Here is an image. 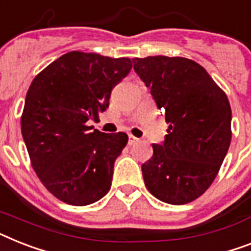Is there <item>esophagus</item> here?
<instances>
[{"label": "esophagus", "instance_id": "1", "mask_svg": "<svg viewBox=\"0 0 251 251\" xmlns=\"http://www.w3.org/2000/svg\"><path fill=\"white\" fill-rule=\"evenodd\" d=\"M138 142H139V139H138V138H135L134 135H129V144H130V146L138 143Z\"/></svg>", "mask_w": 251, "mask_h": 251}]
</instances>
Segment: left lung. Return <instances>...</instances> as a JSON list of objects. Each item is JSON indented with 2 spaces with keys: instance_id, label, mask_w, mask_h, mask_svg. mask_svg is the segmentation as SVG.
<instances>
[{
  "instance_id": "1",
  "label": "left lung",
  "mask_w": 251,
  "mask_h": 251,
  "mask_svg": "<svg viewBox=\"0 0 251 251\" xmlns=\"http://www.w3.org/2000/svg\"><path fill=\"white\" fill-rule=\"evenodd\" d=\"M132 62L169 125L164 143L152 144L153 156L142 165L147 189L166 203L192 202L214 182L231 144L227 95L191 59L157 55Z\"/></svg>"
}]
</instances>
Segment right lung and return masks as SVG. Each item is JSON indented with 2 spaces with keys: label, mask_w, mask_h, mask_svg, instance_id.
Here are the masks:
<instances>
[{
  "label": "right lung",
  "mask_w": 251,
  "mask_h": 251,
  "mask_svg": "<svg viewBox=\"0 0 251 251\" xmlns=\"http://www.w3.org/2000/svg\"><path fill=\"white\" fill-rule=\"evenodd\" d=\"M132 68L131 59L69 51L34 77L20 119L30 165L49 192L85 206L111 188L125 132L91 130L109 105L113 87Z\"/></svg>",
  "instance_id": "obj_1"
}]
</instances>
